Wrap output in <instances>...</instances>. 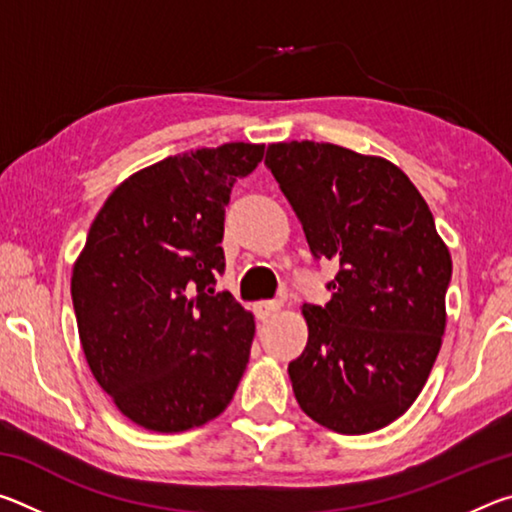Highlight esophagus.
Here are the masks:
<instances>
[{
	"instance_id": "1",
	"label": "esophagus",
	"mask_w": 512,
	"mask_h": 512,
	"mask_svg": "<svg viewBox=\"0 0 512 512\" xmlns=\"http://www.w3.org/2000/svg\"><path fill=\"white\" fill-rule=\"evenodd\" d=\"M280 307H282L280 302L266 300V302H257V305H255L253 309H255V316H257L259 320H268L273 314H277V311H280Z\"/></svg>"
}]
</instances>
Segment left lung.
Instances as JSON below:
<instances>
[{"label":"left lung","instance_id":"obj_1","mask_svg":"<svg viewBox=\"0 0 512 512\" xmlns=\"http://www.w3.org/2000/svg\"><path fill=\"white\" fill-rule=\"evenodd\" d=\"M264 162L311 255L339 266L327 305H302L309 339L289 363L293 393L327 429L377 431L415 402L438 357L452 257L393 162L309 140L268 144Z\"/></svg>","mask_w":512,"mask_h":512}]
</instances>
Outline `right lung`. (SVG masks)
Listing matches in <instances>:
<instances>
[{
  "instance_id": "add662e5",
  "label": "right lung",
  "mask_w": 512,
  "mask_h": 512,
  "mask_svg": "<svg viewBox=\"0 0 512 512\" xmlns=\"http://www.w3.org/2000/svg\"><path fill=\"white\" fill-rule=\"evenodd\" d=\"M264 144L173 155L124 180L90 225L72 302L94 379L140 427L178 433L225 411L244 375L255 320L223 273L225 205Z\"/></svg>"
}]
</instances>
